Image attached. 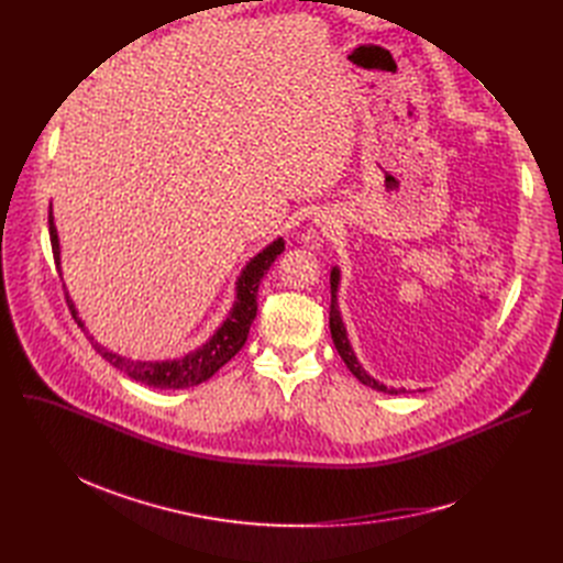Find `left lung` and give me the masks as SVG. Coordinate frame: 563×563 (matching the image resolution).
Returning <instances> with one entry per match:
<instances>
[{
  "label": "left lung",
  "mask_w": 563,
  "mask_h": 563,
  "mask_svg": "<svg viewBox=\"0 0 563 563\" xmlns=\"http://www.w3.org/2000/svg\"><path fill=\"white\" fill-rule=\"evenodd\" d=\"M338 283H340V274L338 269H333L331 274V335H333V344L340 353V358L344 361V365L349 367V372L356 376L361 383H365V386L378 390V393H388V395H399V393H406V390H395V388H388V386H380V383H376L365 369L363 365L356 361V356H353V349L349 346V340H346V331H344V323L340 319V310H338V303H335V291H338Z\"/></svg>",
  "instance_id": "obj_1"
}]
</instances>
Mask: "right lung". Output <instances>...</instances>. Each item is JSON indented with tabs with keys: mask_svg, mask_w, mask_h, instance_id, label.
I'll return each mask as SVG.
<instances>
[{
	"mask_svg": "<svg viewBox=\"0 0 563 563\" xmlns=\"http://www.w3.org/2000/svg\"><path fill=\"white\" fill-rule=\"evenodd\" d=\"M49 242H52L56 272H58V276H62V266H58V236H56V228L52 221V212H49ZM283 251H285V242L278 240V242L266 246L262 253H257L246 264V269L240 276V283H236L234 308L228 314V319L223 321V327L212 335L210 342L187 353V356L177 358V361H166V363H136V361H125L121 356H115V353L102 349L100 344H93V346L98 349V353L109 365L121 369L130 378L143 383V386L159 388V390H180V388L198 386V383L214 376L234 356V353L246 344L251 323L257 314L260 280ZM66 299H68V308L77 321V327H84L81 319H77L75 306H73L68 294H66Z\"/></svg>",
	"mask_w": 563,
	"mask_h": 563,
	"instance_id": "obj_1",
	"label": "right lung"
}]
</instances>
